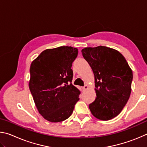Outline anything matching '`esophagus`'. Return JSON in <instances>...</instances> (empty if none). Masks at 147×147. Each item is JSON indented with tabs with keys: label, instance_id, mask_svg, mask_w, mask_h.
<instances>
[{
	"label": "esophagus",
	"instance_id": "1",
	"mask_svg": "<svg viewBox=\"0 0 147 147\" xmlns=\"http://www.w3.org/2000/svg\"><path fill=\"white\" fill-rule=\"evenodd\" d=\"M88 86H87V85H85V86L82 87L83 90H86V89H88Z\"/></svg>",
	"mask_w": 147,
	"mask_h": 147
}]
</instances>
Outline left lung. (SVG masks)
<instances>
[{"instance_id": "1", "label": "left lung", "mask_w": 147, "mask_h": 147, "mask_svg": "<svg viewBox=\"0 0 147 147\" xmlns=\"http://www.w3.org/2000/svg\"><path fill=\"white\" fill-rule=\"evenodd\" d=\"M93 71L96 98L89 105L93 115L100 120L115 117L127 103L131 93L133 74L119 51L106 47L82 50Z\"/></svg>"}]
</instances>
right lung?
<instances>
[{
    "label": "right lung",
    "instance_id": "1",
    "mask_svg": "<svg viewBox=\"0 0 147 147\" xmlns=\"http://www.w3.org/2000/svg\"><path fill=\"white\" fill-rule=\"evenodd\" d=\"M78 53L68 46L47 49L31 63L30 90L39 113L52 123L68 119L79 100L80 91L71 84Z\"/></svg>",
    "mask_w": 147,
    "mask_h": 147
}]
</instances>
